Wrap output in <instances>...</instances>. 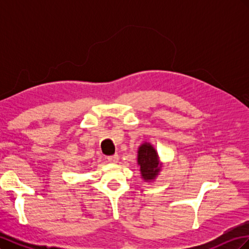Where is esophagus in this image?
Segmentation results:
<instances>
[{
  "label": "esophagus",
  "instance_id": "obj_1",
  "mask_svg": "<svg viewBox=\"0 0 249 249\" xmlns=\"http://www.w3.org/2000/svg\"><path fill=\"white\" fill-rule=\"evenodd\" d=\"M107 159L111 163H117L119 160V157H118V155H113V156H109Z\"/></svg>",
  "mask_w": 249,
  "mask_h": 249
}]
</instances>
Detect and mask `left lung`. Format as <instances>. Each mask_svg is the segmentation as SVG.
<instances>
[{"mask_svg":"<svg viewBox=\"0 0 249 249\" xmlns=\"http://www.w3.org/2000/svg\"><path fill=\"white\" fill-rule=\"evenodd\" d=\"M138 165L140 166L141 177L144 180H154L161 170L162 164L159 160L157 150L150 143L144 142L138 148Z\"/></svg>","mask_w":249,"mask_h":249,"instance_id":"1","label":"left lung"}]
</instances>
